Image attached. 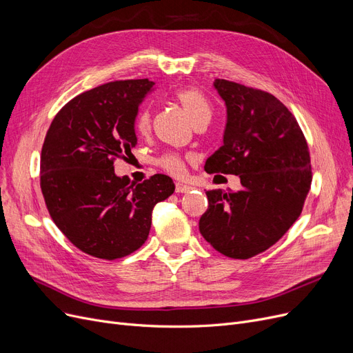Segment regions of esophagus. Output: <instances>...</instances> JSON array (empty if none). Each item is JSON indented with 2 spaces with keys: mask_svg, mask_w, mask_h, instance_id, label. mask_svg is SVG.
Segmentation results:
<instances>
[{
  "mask_svg": "<svg viewBox=\"0 0 353 353\" xmlns=\"http://www.w3.org/2000/svg\"><path fill=\"white\" fill-rule=\"evenodd\" d=\"M191 190H192V187H191V183H188V182H176V183H175V191H176L178 194L190 192Z\"/></svg>",
  "mask_w": 353,
  "mask_h": 353,
  "instance_id": "obj_1",
  "label": "esophagus"
}]
</instances>
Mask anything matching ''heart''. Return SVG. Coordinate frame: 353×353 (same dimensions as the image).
I'll return each mask as SVG.
<instances>
[{
    "label": "heart",
    "mask_w": 353,
    "mask_h": 353,
    "mask_svg": "<svg viewBox=\"0 0 353 353\" xmlns=\"http://www.w3.org/2000/svg\"><path fill=\"white\" fill-rule=\"evenodd\" d=\"M174 96L182 105V108L185 109L194 125L210 121L211 106L208 103V100L205 99V96L199 90L194 88H183L176 90ZM150 119H152V113H150V109L148 106L138 112L135 117V130L139 133V135H145V133L149 132ZM185 162H187V157H182L181 154H176V152H166L157 161L159 168H162L163 171H166L168 174H171L174 176L183 175V172H185V165H187Z\"/></svg>",
    "instance_id": "b5f03b06"
}]
</instances>
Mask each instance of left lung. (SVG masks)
<instances>
[{"label":"left lung","instance_id":"left-lung-1","mask_svg":"<svg viewBox=\"0 0 353 353\" xmlns=\"http://www.w3.org/2000/svg\"><path fill=\"white\" fill-rule=\"evenodd\" d=\"M214 88L225 102L227 125L204 170L239 175L243 187L205 192L199 231L221 254L245 260L276 244L300 216L312 183L309 146L273 94L224 79Z\"/></svg>","mask_w":353,"mask_h":353}]
</instances>
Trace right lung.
Wrapping results in <instances>:
<instances>
[{
	"label": "right lung",
	"mask_w": 353,
	"mask_h": 353,
	"mask_svg": "<svg viewBox=\"0 0 353 353\" xmlns=\"http://www.w3.org/2000/svg\"><path fill=\"white\" fill-rule=\"evenodd\" d=\"M154 81L116 80L65 103L50 125L40 159V187L50 216L83 253L116 260L148 239L154 207L174 194L170 176L142 183L116 176L113 162L132 154L135 117Z\"/></svg>",
	"instance_id": "right-lung-1"
}]
</instances>
